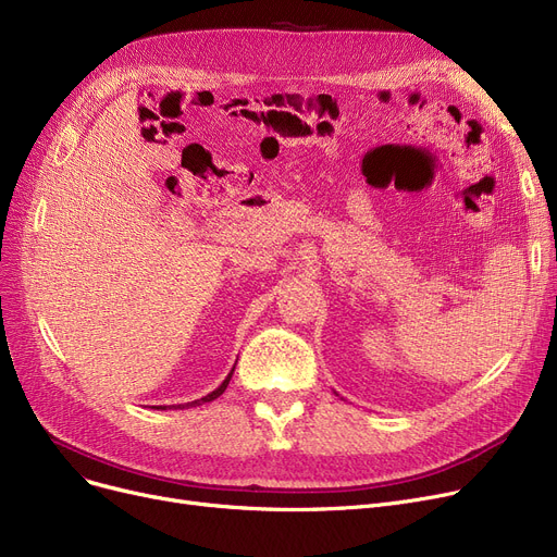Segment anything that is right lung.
Returning a JSON list of instances; mask_svg holds the SVG:
<instances>
[{"mask_svg":"<svg viewBox=\"0 0 557 557\" xmlns=\"http://www.w3.org/2000/svg\"><path fill=\"white\" fill-rule=\"evenodd\" d=\"M232 372H234V368L230 370V374L223 379V384L216 388V391H212L210 395H205V397H200V399H194V401H187V404H178V406H173V408H189V406H200V404H205V401H212V399H216V397H221L223 393H225V388H227V384H230V379H232Z\"/></svg>","mask_w":557,"mask_h":557,"instance_id":"add662e5","label":"right lung"}]
</instances>
